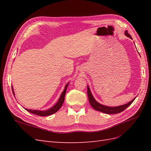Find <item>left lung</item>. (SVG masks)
Wrapping results in <instances>:
<instances>
[{
  "instance_id": "left-lung-1",
  "label": "left lung",
  "mask_w": 151,
  "mask_h": 151,
  "mask_svg": "<svg viewBox=\"0 0 151 151\" xmlns=\"http://www.w3.org/2000/svg\"><path fill=\"white\" fill-rule=\"evenodd\" d=\"M125 36H127V37L130 38V39H132L130 34L128 33V31L127 30L125 31ZM88 95L89 101L90 104L91 105V106H92L94 109H96V110L101 111V112H103L104 113H106V114H115V113L122 112L123 110H125V109L128 106H129L132 103H133L135 99L136 98H135L130 102L127 103L125 104L120 105V106H106V105H103V104H100L94 99L92 93H91V90H90L89 86H88Z\"/></svg>"
}]
</instances>
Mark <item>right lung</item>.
Listing matches in <instances>:
<instances>
[{"mask_svg":"<svg viewBox=\"0 0 151 151\" xmlns=\"http://www.w3.org/2000/svg\"><path fill=\"white\" fill-rule=\"evenodd\" d=\"M69 84V82L65 85V88H64V90L63 91V92L62 93L60 98H59L57 103L54 105L53 106H52L51 108H50L47 110H36V109H27V108H24L26 110H27L28 111L30 112L31 113L35 114V115H39L41 116H48L50 115H52V114L56 113L59 109H60L62 106V104L64 102V99H65V95L67 91V87ZM12 93L14 96V91L13 89V87H12Z\"/></svg>","mask_w":151,"mask_h":151,"instance_id":"1","label":"right lung"}]
</instances>
